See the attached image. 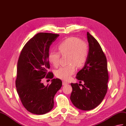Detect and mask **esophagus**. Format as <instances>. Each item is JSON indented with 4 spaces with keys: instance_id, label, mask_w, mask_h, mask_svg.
<instances>
[{
    "instance_id": "esophagus-1",
    "label": "esophagus",
    "mask_w": 126,
    "mask_h": 126,
    "mask_svg": "<svg viewBox=\"0 0 126 126\" xmlns=\"http://www.w3.org/2000/svg\"><path fill=\"white\" fill-rule=\"evenodd\" d=\"M68 84V83L66 82V81H62L63 85H66V84Z\"/></svg>"
}]
</instances>
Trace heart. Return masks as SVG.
Returning <instances> with one entry per match:
<instances>
[{
    "label": "heart",
    "mask_w": 126,
    "mask_h": 126,
    "mask_svg": "<svg viewBox=\"0 0 126 126\" xmlns=\"http://www.w3.org/2000/svg\"><path fill=\"white\" fill-rule=\"evenodd\" d=\"M58 49L62 56L68 55V63L70 64L57 69L55 75L61 79L69 80L75 72V65L80 67L86 62L89 54L88 45L79 39L72 37L60 43ZM48 58L50 63L54 67L59 65L60 54L58 52L51 50L49 52Z\"/></svg>",
    "instance_id": "b5f03b06"
}]
</instances>
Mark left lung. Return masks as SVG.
Segmentation results:
<instances>
[{
	"label": "left lung",
	"instance_id": "8db88e82",
	"mask_svg": "<svg viewBox=\"0 0 126 126\" xmlns=\"http://www.w3.org/2000/svg\"><path fill=\"white\" fill-rule=\"evenodd\" d=\"M87 39L88 56L76 76L80 83L84 81V84L71 83L72 91L70 96L74 106L83 110L94 109L101 103L107 93L109 81L107 59L101 46L89 32Z\"/></svg>",
	"mask_w": 126,
	"mask_h": 126
}]
</instances>
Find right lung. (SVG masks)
<instances>
[{"label":"right lung","instance_id":"obj_1","mask_svg":"<svg viewBox=\"0 0 126 126\" xmlns=\"http://www.w3.org/2000/svg\"><path fill=\"white\" fill-rule=\"evenodd\" d=\"M60 35L40 33L26 44L17 64L16 91L25 109L34 114H44L54 107V96L62 85V80L54 78L50 68V47ZM46 76V77L45 76ZM52 79L49 86L42 83L45 77Z\"/></svg>","mask_w":126,"mask_h":126}]
</instances>
